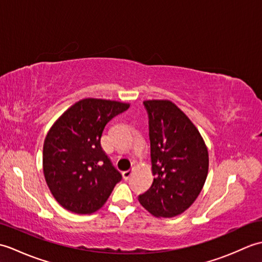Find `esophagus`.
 Segmentation results:
<instances>
[{
	"label": "esophagus",
	"mask_w": 262,
	"mask_h": 262,
	"mask_svg": "<svg viewBox=\"0 0 262 262\" xmlns=\"http://www.w3.org/2000/svg\"><path fill=\"white\" fill-rule=\"evenodd\" d=\"M132 174H133V169L132 170H127V171L122 172V178H124L125 180H128L132 177Z\"/></svg>",
	"instance_id": "obj_1"
}]
</instances>
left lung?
<instances>
[{"mask_svg": "<svg viewBox=\"0 0 262 262\" xmlns=\"http://www.w3.org/2000/svg\"><path fill=\"white\" fill-rule=\"evenodd\" d=\"M151 142V188L138 196L155 217H174L193 204L208 173V151L183 111L169 100H146Z\"/></svg>", "mask_w": 262, "mask_h": 262, "instance_id": "8db88e82", "label": "left lung"}]
</instances>
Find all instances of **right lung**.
<instances>
[{"label":"right lung","instance_id":"1","mask_svg":"<svg viewBox=\"0 0 262 262\" xmlns=\"http://www.w3.org/2000/svg\"><path fill=\"white\" fill-rule=\"evenodd\" d=\"M129 103L83 99L55 121L43 142L42 168L57 203L75 214H91L107 202L120 172L100 144L105 125Z\"/></svg>","mask_w":262,"mask_h":262}]
</instances>
